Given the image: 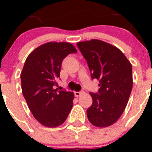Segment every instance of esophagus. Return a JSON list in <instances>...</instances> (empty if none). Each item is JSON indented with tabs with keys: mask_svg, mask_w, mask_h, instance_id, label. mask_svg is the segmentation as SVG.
<instances>
[{
	"mask_svg": "<svg viewBox=\"0 0 152 152\" xmlns=\"http://www.w3.org/2000/svg\"><path fill=\"white\" fill-rule=\"evenodd\" d=\"M84 94V92L83 91H80V92H77V91H76V92H75V96H77V97H78V96H81V95Z\"/></svg>",
	"mask_w": 152,
	"mask_h": 152,
	"instance_id": "esophagus-1",
	"label": "esophagus"
}]
</instances>
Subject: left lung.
Listing matches in <instances>:
<instances>
[{"label": "left lung", "instance_id": "1", "mask_svg": "<svg viewBox=\"0 0 152 152\" xmlns=\"http://www.w3.org/2000/svg\"><path fill=\"white\" fill-rule=\"evenodd\" d=\"M78 49L88 62L91 77L100 82L98 94L90 93L92 105L87 115L99 128L110 126L120 118L132 89V68L117 47L99 39L79 42Z\"/></svg>", "mask_w": 152, "mask_h": 152}]
</instances>
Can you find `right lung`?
Returning <instances> with one entry per match:
<instances>
[{"label": "right lung", "instance_id": "add662e5", "mask_svg": "<svg viewBox=\"0 0 152 152\" xmlns=\"http://www.w3.org/2000/svg\"><path fill=\"white\" fill-rule=\"evenodd\" d=\"M77 50L70 42H49L35 49L26 58L21 72L24 98L35 119L42 126L55 128L62 124L73 106V92L58 91L62 60Z\"/></svg>", "mask_w": 152, "mask_h": 152}]
</instances>
